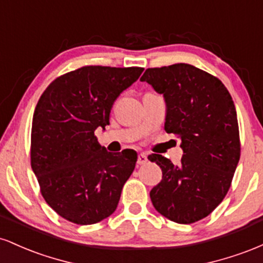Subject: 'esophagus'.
Masks as SVG:
<instances>
[{
    "label": "esophagus",
    "mask_w": 263,
    "mask_h": 263,
    "mask_svg": "<svg viewBox=\"0 0 263 263\" xmlns=\"http://www.w3.org/2000/svg\"><path fill=\"white\" fill-rule=\"evenodd\" d=\"M148 162V159H147V156L146 153H141V155H138L137 157V164H146V163Z\"/></svg>",
    "instance_id": "34e87169"
}]
</instances>
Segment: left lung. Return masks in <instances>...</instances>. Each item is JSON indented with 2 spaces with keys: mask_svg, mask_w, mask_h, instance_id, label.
I'll use <instances>...</instances> for the list:
<instances>
[{
  "mask_svg": "<svg viewBox=\"0 0 263 263\" xmlns=\"http://www.w3.org/2000/svg\"><path fill=\"white\" fill-rule=\"evenodd\" d=\"M167 104L164 129L180 137L179 165L161 155L148 156L162 170L151 190L153 206L178 224H193L221 203L240 159L236 108L218 78L190 64L148 68L141 78Z\"/></svg>",
  "mask_w": 263,
  "mask_h": 263,
  "instance_id": "obj_1",
  "label": "left lung"
}]
</instances>
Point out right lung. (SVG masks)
<instances>
[{
	"mask_svg": "<svg viewBox=\"0 0 263 263\" xmlns=\"http://www.w3.org/2000/svg\"><path fill=\"white\" fill-rule=\"evenodd\" d=\"M142 71L138 66H81L53 80L39 99L31 165L44 200L68 221L96 224L116 210L137 153L107 152L95 129L108 125L115 100Z\"/></svg>",
	"mask_w": 263,
	"mask_h": 263,
	"instance_id": "add662e5",
	"label": "right lung"
}]
</instances>
